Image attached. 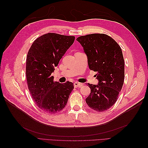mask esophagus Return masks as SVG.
Listing matches in <instances>:
<instances>
[{"label": "esophagus", "instance_id": "34e87169", "mask_svg": "<svg viewBox=\"0 0 148 148\" xmlns=\"http://www.w3.org/2000/svg\"><path fill=\"white\" fill-rule=\"evenodd\" d=\"M82 86V84L78 83V82H75L74 83V86L75 88H78V87H81Z\"/></svg>", "mask_w": 148, "mask_h": 148}]
</instances>
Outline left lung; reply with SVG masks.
Returning a JSON list of instances; mask_svg holds the SVG:
<instances>
[{
    "instance_id": "obj_1",
    "label": "left lung",
    "mask_w": 148,
    "mask_h": 148,
    "mask_svg": "<svg viewBox=\"0 0 148 148\" xmlns=\"http://www.w3.org/2000/svg\"><path fill=\"white\" fill-rule=\"evenodd\" d=\"M88 57L89 69L97 71V85L88 84L91 93L86 99L88 106L96 112H104L112 106L122 88L125 62L118 43L106 34L95 33L77 39Z\"/></svg>"
}]
</instances>
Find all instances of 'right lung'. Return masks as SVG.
Returning a JSON list of instances; mask_svg holds the SVG:
<instances>
[{"instance_id":"obj_1","label":"right lung","mask_w":148,"mask_h":148,"mask_svg":"<svg viewBox=\"0 0 148 148\" xmlns=\"http://www.w3.org/2000/svg\"><path fill=\"white\" fill-rule=\"evenodd\" d=\"M75 38L49 33L36 39L28 52L26 77L28 89L36 104L46 113L62 111L74 88L71 82H54L51 74Z\"/></svg>"}]
</instances>
